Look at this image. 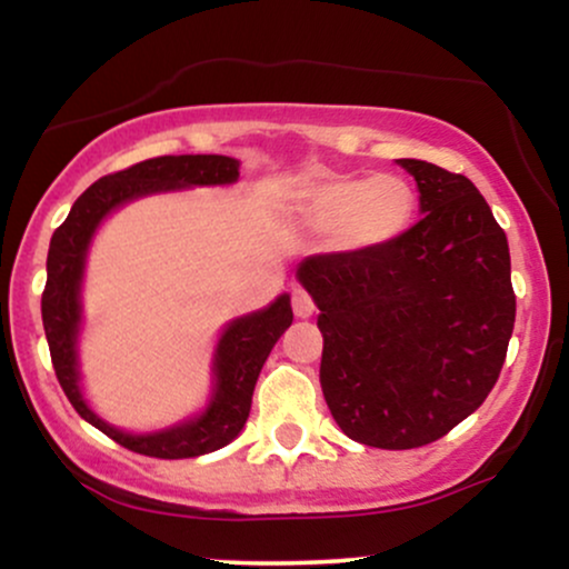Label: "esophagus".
<instances>
[{
	"label": "esophagus",
	"mask_w": 569,
	"mask_h": 569,
	"mask_svg": "<svg viewBox=\"0 0 569 569\" xmlns=\"http://www.w3.org/2000/svg\"><path fill=\"white\" fill-rule=\"evenodd\" d=\"M291 307H293V316H297V318H310L312 312H316V302H312L310 293L302 291V289H293Z\"/></svg>",
	"instance_id": "1"
}]
</instances>
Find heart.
I'll return each mask as SVG.
<instances>
[{
	"mask_svg": "<svg viewBox=\"0 0 569 569\" xmlns=\"http://www.w3.org/2000/svg\"><path fill=\"white\" fill-rule=\"evenodd\" d=\"M415 208V189L401 176L335 173L299 189L293 219L307 232L329 234L337 251L363 253L401 238Z\"/></svg>",
	"mask_w": 569,
	"mask_h": 569,
	"instance_id": "obj_1",
	"label": "heart"
}]
</instances>
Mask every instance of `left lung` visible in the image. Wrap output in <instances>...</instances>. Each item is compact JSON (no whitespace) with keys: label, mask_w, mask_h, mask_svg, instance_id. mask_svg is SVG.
<instances>
[{"label":"left lung","mask_w":569,"mask_h":569,"mask_svg":"<svg viewBox=\"0 0 569 569\" xmlns=\"http://www.w3.org/2000/svg\"><path fill=\"white\" fill-rule=\"evenodd\" d=\"M420 213L393 243L297 264L321 316V388L352 441L415 449L485 403L513 331L506 232L471 179L396 160Z\"/></svg>","instance_id":"left-lung-1"}]
</instances>
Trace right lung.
<instances>
[{
  "instance_id": "add662e5",
  "label": "right lung",
  "mask_w": 569,
  "mask_h": 569,
  "mask_svg": "<svg viewBox=\"0 0 569 569\" xmlns=\"http://www.w3.org/2000/svg\"><path fill=\"white\" fill-rule=\"evenodd\" d=\"M240 179V160L224 154H166L126 171L103 176L71 206L53 232L48 251V283L42 293V323L53 369L63 393L84 422L120 447L147 457L181 460L227 447L243 430L251 396L267 356L293 321L291 297L278 293L262 310L232 318L219 331L211 356V393L206 407L154 430H126L103 420L82 390L80 337L84 329L82 289L88 253L101 224L128 202L192 187H230Z\"/></svg>"
}]
</instances>
